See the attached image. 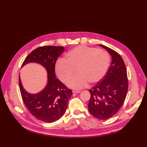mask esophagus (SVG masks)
I'll return each mask as SVG.
<instances>
[{
	"mask_svg": "<svg viewBox=\"0 0 147 147\" xmlns=\"http://www.w3.org/2000/svg\"><path fill=\"white\" fill-rule=\"evenodd\" d=\"M81 91L79 90H73V94H78V93H80Z\"/></svg>",
	"mask_w": 147,
	"mask_h": 147,
	"instance_id": "1",
	"label": "esophagus"
}]
</instances>
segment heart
Returning <instances> with one entry per match:
<instances>
[{
    "label": "heart",
    "instance_id": "b5f03b06",
    "mask_svg": "<svg viewBox=\"0 0 147 147\" xmlns=\"http://www.w3.org/2000/svg\"><path fill=\"white\" fill-rule=\"evenodd\" d=\"M110 57L104 50L79 46L69 50L65 58L59 59L55 64V73L61 82L66 83L75 69L77 75L67 82V86L81 89L103 79L109 69Z\"/></svg>",
    "mask_w": 147,
    "mask_h": 147
}]
</instances>
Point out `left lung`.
I'll return each mask as SVG.
<instances>
[{"mask_svg":"<svg viewBox=\"0 0 147 147\" xmlns=\"http://www.w3.org/2000/svg\"><path fill=\"white\" fill-rule=\"evenodd\" d=\"M112 57L110 66L102 80L89 90L90 98L88 109L90 114L99 120L111 118L120 110L126 97L128 79L125 64L115 51L99 45Z\"/></svg>","mask_w":147,"mask_h":147,"instance_id":"left-lung-1","label":"left lung"}]
</instances>
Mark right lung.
<instances>
[{
  "label": "right lung",
  "instance_id": "right-lung-1",
  "mask_svg": "<svg viewBox=\"0 0 147 147\" xmlns=\"http://www.w3.org/2000/svg\"><path fill=\"white\" fill-rule=\"evenodd\" d=\"M64 51L62 46H40L29 53L21 65L34 62L42 64L47 70V86L36 95L30 94L23 89L19 76V86L23 102L35 118L43 122L52 123L63 116L72 95L71 89L55 78L56 61Z\"/></svg>",
  "mask_w": 147,
  "mask_h": 147
}]
</instances>
